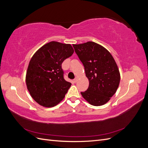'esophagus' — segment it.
Wrapping results in <instances>:
<instances>
[{
	"label": "esophagus",
	"mask_w": 148,
	"mask_h": 148,
	"mask_svg": "<svg viewBox=\"0 0 148 148\" xmlns=\"http://www.w3.org/2000/svg\"><path fill=\"white\" fill-rule=\"evenodd\" d=\"M77 81H78V78H75L73 79V82H74L75 83L77 82Z\"/></svg>",
	"instance_id": "obj_1"
}]
</instances>
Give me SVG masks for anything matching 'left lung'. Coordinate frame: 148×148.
I'll use <instances>...</instances> for the list:
<instances>
[{"label": "left lung", "mask_w": 148, "mask_h": 148, "mask_svg": "<svg viewBox=\"0 0 148 148\" xmlns=\"http://www.w3.org/2000/svg\"><path fill=\"white\" fill-rule=\"evenodd\" d=\"M73 46L89 82L87 90L81 92L82 96L92 106L105 104L117 91L120 80L112 56L106 48L91 41Z\"/></svg>", "instance_id": "left-lung-1"}]
</instances>
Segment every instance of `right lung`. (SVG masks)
<instances>
[{"mask_svg": "<svg viewBox=\"0 0 148 148\" xmlns=\"http://www.w3.org/2000/svg\"><path fill=\"white\" fill-rule=\"evenodd\" d=\"M73 52L70 44L52 41L31 58L26 83L30 95L39 105L53 107L64 98L71 84L64 79L62 64Z\"/></svg>", "mask_w": 148, "mask_h": 148, "instance_id": "add662e5", "label": "right lung"}]
</instances>
